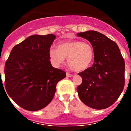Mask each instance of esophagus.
I'll return each instance as SVG.
<instances>
[{"instance_id": "1", "label": "esophagus", "mask_w": 131, "mask_h": 131, "mask_svg": "<svg viewBox=\"0 0 131 131\" xmlns=\"http://www.w3.org/2000/svg\"><path fill=\"white\" fill-rule=\"evenodd\" d=\"M66 75L68 77H73V74H71V73H67Z\"/></svg>"}]
</instances>
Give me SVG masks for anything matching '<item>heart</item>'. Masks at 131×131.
Listing matches in <instances>:
<instances>
[{"label": "heart", "mask_w": 131, "mask_h": 131, "mask_svg": "<svg viewBox=\"0 0 131 131\" xmlns=\"http://www.w3.org/2000/svg\"><path fill=\"white\" fill-rule=\"evenodd\" d=\"M50 58L55 66H60L66 62L75 71L86 70L92 63L94 49L91 44L81 40H69L59 44L58 48H51Z\"/></svg>", "instance_id": "b5f03b06"}]
</instances>
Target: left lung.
Listing matches in <instances>:
<instances>
[{
    "label": "left lung",
    "mask_w": 131,
    "mask_h": 131,
    "mask_svg": "<svg viewBox=\"0 0 131 131\" xmlns=\"http://www.w3.org/2000/svg\"><path fill=\"white\" fill-rule=\"evenodd\" d=\"M77 36L91 42L94 49L92 67L79 73L83 81L77 88L79 98L91 108L102 110L112 106L125 86V61L117 45L95 31Z\"/></svg>",
    "instance_id": "8db88e82"
}]
</instances>
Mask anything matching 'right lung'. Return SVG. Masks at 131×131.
I'll return each mask as SVG.
<instances>
[{"instance_id":"1","label":"right lung","mask_w":131,"mask_h":131,"mask_svg":"<svg viewBox=\"0 0 131 131\" xmlns=\"http://www.w3.org/2000/svg\"><path fill=\"white\" fill-rule=\"evenodd\" d=\"M53 34L34 35L16 45L4 67V84L9 96L26 110H40L52 100L56 84L66 77L52 66L49 50ZM3 85V84H2Z\"/></svg>"}]
</instances>
